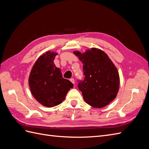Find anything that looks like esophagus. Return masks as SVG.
<instances>
[{"mask_svg": "<svg viewBox=\"0 0 149 149\" xmlns=\"http://www.w3.org/2000/svg\"><path fill=\"white\" fill-rule=\"evenodd\" d=\"M70 81H71L72 83H73V84H74V79L73 78H71V79H70Z\"/></svg>", "mask_w": 149, "mask_h": 149, "instance_id": "esophagus-1", "label": "esophagus"}]
</instances>
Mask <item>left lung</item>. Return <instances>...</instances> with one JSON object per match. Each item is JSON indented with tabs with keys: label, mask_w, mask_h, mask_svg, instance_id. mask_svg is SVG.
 Listing matches in <instances>:
<instances>
[{
	"label": "left lung",
	"mask_w": 149,
	"mask_h": 149,
	"mask_svg": "<svg viewBox=\"0 0 149 149\" xmlns=\"http://www.w3.org/2000/svg\"><path fill=\"white\" fill-rule=\"evenodd\" d=\"M74 53L83 64L84 79L78 80V87L84 101L96 108L107 106L119 91V75L116 67L106 54L97 48Z\"/></svg>",
	"instance_id": "left-lung-1"
}]
</instances>
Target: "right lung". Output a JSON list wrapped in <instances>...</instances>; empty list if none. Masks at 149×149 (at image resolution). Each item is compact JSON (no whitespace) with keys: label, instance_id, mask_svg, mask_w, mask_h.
I'll return each instance as SVG.
<instances>
[{"label":"right lung","instance_id":"right-lung-1","mask_svg":"<svg viewBox=\"0 0 149 149\" xmlns=\"http://www.w3.org/2000/svg\"><path fill=\"white\" fill-rule=\"evenodd\" d=\"M57 53L48 52L35 62L29 76V86L34 97L48 107L56 106L65 100L68 91L73 87L63 78L60 69L53 63Z\"/></svg>","mask_w":149,"mask_h":149}]
</instances>
